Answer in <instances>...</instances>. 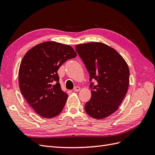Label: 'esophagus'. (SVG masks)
I'll use <instances>...</instances> for the list:
<instances>
[{"label": "esophagus", "instance_id": "esophagus-1", "mask_svg": "<svg viewBox=\"0 0 155 155\" xmlns=\"http://www.w3.org/2000/svg\"><path fill=\"white\" fill-rule=\"evenodd\" d=\"M80 89H81V88H80V87H78V86H76V87H74V92H78V91H80Z\"/></svg>", "mask_w": 155, "mask_h": 155}]
</instances>
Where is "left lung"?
<instances>
[{
    "instance_id": "obj_1",
    "label": "left lung",
    "mask_w": 155,
    "mask_h": 155,
    "mask_svg": "<svg viewBox=\"0 0 155 155\" xmlns=\"http://www.w3.org/2000/svg\"><path fill=\"white\" fill-rule=\"evenodd\" d=\"M76 50L90 76L91 98L85 106L87 113L97 120L110 116L118 109L127 92L129 69L118 51L100 42L78 45Z\"/></svg>"
}]
</instances>
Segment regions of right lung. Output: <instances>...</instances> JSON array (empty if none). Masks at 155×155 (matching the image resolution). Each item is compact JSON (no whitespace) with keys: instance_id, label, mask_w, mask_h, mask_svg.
I'll use <instances>...</instances> for the list:
<instances>
[{"instance_id":"right-lung-1","label":"right lung","mask_w":155,"mask_h":155,"mask_svg":"<svg viewBox=\"0 0 155 155\" xmlns=\"http://www.w3.org/2000/svg\"><path fill=\"white\" fill-rule=\"evenodd\" d=\"M76 55L69 45L46 41L34 46L23 57L18 70L20 91L40 116L51 118L63 110L68 95L61 88L58 70Z\"/></svg>"}]
</instances>
